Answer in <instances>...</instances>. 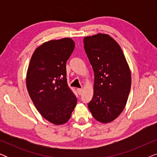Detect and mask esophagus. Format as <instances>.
<instances>
[{
    "instance_id": "esophagus-1",
    "label": "esophagus",
    "mask_w": 157,
    "mask_h": 157,
    "mask_svg": "<svg viewBox=\"0 0 157 157\" xmlns=\"http://www.w3.org/2000/svg\"><path fill=\"white\" fill-rule=\"evenodd\" d=\"M77 92H78V94L79 95H81L83 93V89H77Z\"/></svg>"
}]
</instances>
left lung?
Listing matches in <instances>:
<instances>
[{
    "mask_svg": "<svg viewBox=\"0 0 157 157\" xmlns=\"http://www.w3.org/2000/svg\"><path fill=\"white\" fill-rule=\"evenodd\" d=\"M83 44L94 71V95L88 107L98 121L110 123L127 102L132 84L129 66L119 44L108 34L86 36Z\"/></svg>",
    "mask_w": 157,
    "mask_h": 157,
    "instance_id": "8db88e82",
    "label": "left lung"
}]
</instances>
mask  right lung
<instances>
[{
	"label": "right lung",
	"mask_w": 157,
	"mask_h": 157,
	"mask_svg": "<svg viewBox=\"0 0 157 157\" xmlns=\"http://www.w3.org/2000/svg\"><path fill=\"white\" fill-rule=\"evenodd\" d=\"M75 47L71 38L51 40L32 55L26 74V87L40 115L55 125L69 120L77 99L68 87L66 63Z\"/></svg>",
	"instance_id": "1"
}]
</instances>
